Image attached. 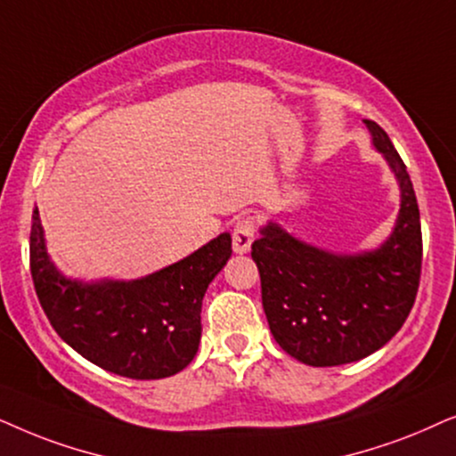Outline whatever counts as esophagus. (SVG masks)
Masks as SVG:
<instances>
[{
  "instance_id": "1",
  "label": "esophagus",
  "mask_w": 456,
  "mask_h": 456,
  "mask_svg": "<svg viewBox=\"0 0 456 456\" xmlns=\"http://www.w3.org/2000/svg\"><path fill=\"white\" fill-rule=\"evenodd\" d=\"M254 233H256V223H254L252 216H244L235 223L233 227V250L238 254H246L250 252L252 241H254Z\"/></svg>"
}]
</instances>
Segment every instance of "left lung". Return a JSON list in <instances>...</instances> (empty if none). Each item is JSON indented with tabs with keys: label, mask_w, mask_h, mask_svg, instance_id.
Wrapping results in <instances>:
<instances>
[{
	"label": "left lung",
	"mask_w": 456,
	"mask_h": 456,
	"mask_svg": "<svg viewBox=\"0 0 456 456\" xmlns=\"http://www.w3.org/2000/svg\"><path fill=\"white\" fill-rule=\"evenodd\" d=\"M365 125L400 185L390 238L371 252L333 254L269 223L252 244L273 338L311 367L361 361L390 342L415 305L421 277V221L411 177L387 133L373 120Z\"/></svg>",
	"instance_id": "left-lung-1"
}]
</instances>
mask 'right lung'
I'll return each instance as SVG.
<instances>
[{"mask_svg":"<svg viewBox=\"0 0 456 456\" xmlns=\"http://www.w3.org/2000/svg\"><path fill=\"white\" fill-rule=\"evenodd\" d=\"M232 256L221 233L190 256L133 281H78L47 256L39 210L30 224V275L41 308L60 338L78 354L131 379H162L193 361L202 336L208 283Z\"/></svg>","mask_w":456,"mask_h":456,"instance_id":"1","label":"right lung"}]
</instances>
